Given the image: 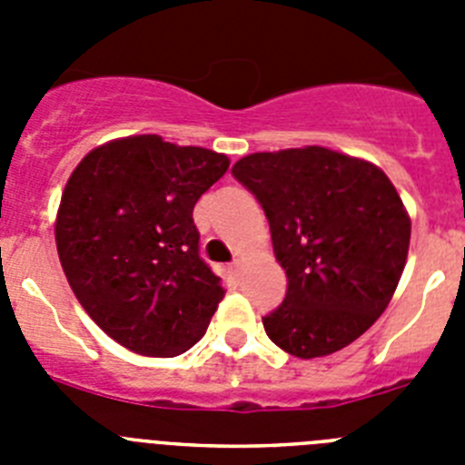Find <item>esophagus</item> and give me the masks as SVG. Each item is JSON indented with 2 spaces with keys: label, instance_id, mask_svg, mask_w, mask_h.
I'll return each mask as SVG.
<instances>
[{
  "label": "esophagus",
  "instance_id": "esophagus-1",
  "mask_svg": "<svg viewBox=\"0 0 465 465\" xmlns=\"http://www.w3.org/2000/svg\"><path fill=\"white\" fill-rule=\"evenodd\" d=\"M242 270H244V262H242L240 261V258H237V261H232V262H230V268H228V272L230 274H232V277H240V274H242Z\"/></svg>",
  "mask_w": 465,
  "mask_h": 465
}]
</instances>
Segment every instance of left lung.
Wrapping results in <instances>:
<instances>
[{
  "label": "left lung",
  "instance_id": "left-lung-1",
  "mask_svg": "<svg viewBox=\"0 0 465 465\" xmlns=\"http://www.w3.org/2000/svg\"><path fill=\"white\" fill-rule=\"evenodd\" d=\"M232 176L268 216L289 289L262 326L298 359L335 354L391 302L410 249V216L389 176L326 146L244 155Z\"/></svg>",
  "mask_w": 465,
  "mask_h": 465
}]
</instances>
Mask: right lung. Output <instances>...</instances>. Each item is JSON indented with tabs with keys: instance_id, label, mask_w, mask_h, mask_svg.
Wrapping results in <instances>:
<instances>
[{
	"instance_id": "add662e5",
	"label": "right lung",
	"mask_w": 465,
	"mask_h": 465,
	"mask_svg": "<svg viewBox=\"0 0 465 465\" xmlns=\"http://www.w3.org/2000/svg\"><path fill=\"white\" fill-rule=\"evenodd\" d=\"M228 165L203 146L134 134L93 149L69 176L55 219L64 277L90 319L134 354H183L223 300L193 207Z\"/></svg>"
}]
</instances>
